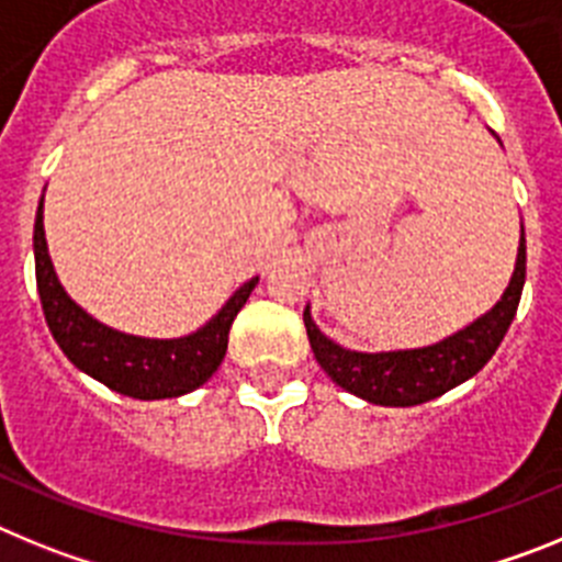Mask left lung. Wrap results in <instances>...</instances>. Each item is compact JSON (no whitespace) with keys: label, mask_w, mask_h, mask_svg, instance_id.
<instances>
[{"label":"left lung","mask_w":562,"mask_h":562,"mask_svg":"<svg viewBox=\"0 0 562 562\" xmlns=\"http://www.w3.org/2000/svg\"><path fill=\"white\" fill-rule=\"evenodd\" d=\"M524 281L526 236L520 233L513 281H509L498 304L486 315H481L479 321H473L467 329L445 337L436 346L408 351H380V355L349 351L317 329L310 315V306L304 310V326L306 335H310L312 351H315V360L321 362V369L340 389L366 402H374V405L408 408V405L436 400V396L456 389V385H461V382L484 369L501 346V340H504L515 312H518Z\"/></svg>","instance_id":"left-lung-1"}]
</instances>
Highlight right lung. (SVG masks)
I'll return each instance as SVG.
<instances>
[{
	"label": "right lung",
	"instance_id": "obj_1",
	"mask_svg": "<svg viewBox=\"0 0 562 562\" xmlns=\"http://www.w3.org/2000/svg\"><path fill=\"white\" fill-rule=\"evenodd\" d=\"M33 252H36V286L47 326L61 346L64 355L83 374L95 376L106 389L134 400H171L200 389L202 382L220 369L227 351L233 317L247 304L258 278L238 286L233 297L211 317L202 329L177 340H151L114 331L87 315L58 284L44 238L42 202L33 227Z\"/></svg>",
	"mask_w": 562,
	"mask_h": 562
}]
</instances>
